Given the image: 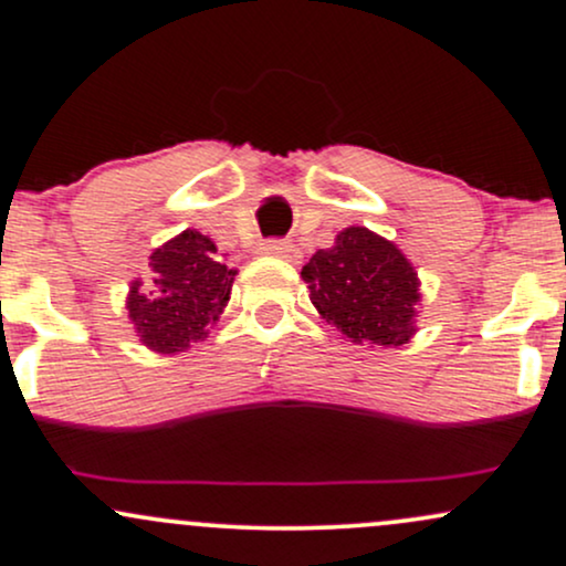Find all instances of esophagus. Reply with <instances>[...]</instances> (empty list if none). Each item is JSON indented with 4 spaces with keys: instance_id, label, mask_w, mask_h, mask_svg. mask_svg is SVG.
I'll return each instance as SVG.
<instances>
[{
    "instance_id": "esophagus-1",
    "label": "esophagus",
    "mask_w": 566,
    "mask_h": 566,
    "mask_svg": "<svg viewBox=\"0 0 566 566\" xmlns=\"http://www.w3.org/2000/svg\"><path fill=\"white\" fill-rule=\"evenodd\" d=\"M262 253H266V256L294 259L296 256V249H294V243H289V240H264Z\"/></svg>"
}]
</instances>
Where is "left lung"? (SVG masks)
Wrapping results in <instances>:
<instances>
[{"instance_id": "8db88e82", "label": "left lung", "mask_w": 566, "mask_h": 566, "mask_svg": "<svg viewBox=\"0 0 566 566\" xmlns=\"http://www.w3.org/2000/svg\"><path fill=\"white\" fill-rule=\"evenodd\" d=\"M310 300L347 339L406 345L415 334L420 283L403 253L366 227H347L334 249L302 266Z\"/></svg>"}]
</instances>
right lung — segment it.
Segmentation results:
<instances>
[{
  "label": "right lung",
  "instance_id": "obj_1",
  "mask_svg": "<svg viewBox=\"0 0 566 566\" xmlns=\"http://www.w3.org/2000/svg\"><path fill=\"white\" fill-rule=\"evenodd\" d=\"M155 285L133 283L128 296L130 321L146 347L181 353L189 342L208 334L230 302L234 270L216 262V245L206 234L187 230L151 253Z\"/></svg>",
  "mask_w": 566,
  "mask_h": 566
}]
</instances>
